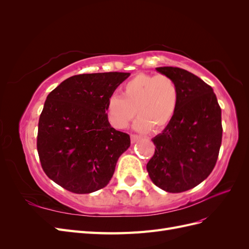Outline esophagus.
Instances as JSON below:
<instances>
[{
	"label": "esophagus",
	"mask_w": 249,
	"mask_h": 249,
	"mask_svg": "<svg viewBox=\"0 0 249 249\" xmlns=\"http://www.w3.org/2000/svg\"><path fill=\"white\" fill-rule=\"evenodd\" d=\"M141 138V136H139V135H136V134H132L131 135V141L132 143H135L137 140H139Z\"/></svg>",
	"instance_id": "1"
}]
</instances>
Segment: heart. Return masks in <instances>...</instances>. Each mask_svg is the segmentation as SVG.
Instances as JSON below:
<instances>
[{
    "mask_svg": "<svg viewBox=\"0 0 249 249\" xmlns=\"http://www.w3.org/2000/svg\"><path fill=\"white\" fill-rule=\"evenodd\" d=\"M179 102L176 81L166 74L138 73L120 87V96L112 94L106 104L109 124L122 130L135 116V129L158 132L166 127L175 117Z\"/></svg>",
    "mask_w": 249,
    "mask_h": 249,
    "instance_id": "heart-1",
    "label": "heart"
}]
</instances>
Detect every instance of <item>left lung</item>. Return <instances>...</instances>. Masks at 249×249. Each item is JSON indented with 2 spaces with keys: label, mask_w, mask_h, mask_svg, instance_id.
Instances as JSON below:
<instances>
[{
  "label": "left lung",
  "mask_w": 249,
  "mask_h": 249,
  "mask_svg": "<svg viewBox=\"0 0 249 249\" xmlns=\"http://www.w3.org/2000/svg\"><path fill=\"white\" fill-rule=\"evenodd\" d=\"M156 70L176 81L179 102L171 123L153 138L155 154L146 169L157 187L179 193L200 184L215 167L222 139L221 109L213 88L197 76L172 66Z\"/></svg>",
  "instance_id": "obj_1"
}]
</instances>
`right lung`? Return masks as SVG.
Here are the masks:
<instances>
[{
  "mask_svg": "<svg viewBox=\"0 0 249 249\" xmlns=\"http://www.w3.org/2000/svg\"><path fill=\"white\" fill-rule=\"evenodd\" d=\"M130 72L72 76L47 97L37 134L41 167L64 189L77 194L106 187L118 158L130 147L126 133L108 122L109 96Z\"/></svg>",
  "mask_w": 249,
  "mask_h": 249,
  "instance_id": "right-lung-1",
  "label": "right lung"
}]
</instances>
